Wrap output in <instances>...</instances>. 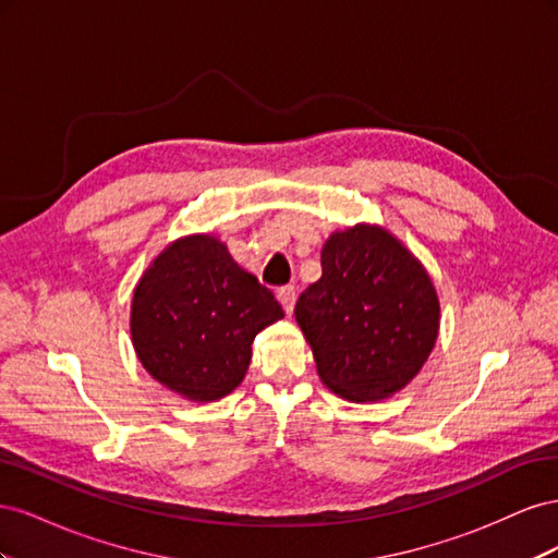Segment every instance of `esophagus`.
Here are the masks:
<instances>
[{
  "mask_svg": "<svg viewBox=\"0 0 558 558\" xmlns=\"http://www.w3.org/2000/svg\"><path fill=\"white\" fill-rule=\"evenodd\" d=\"M277 298L281 302L283 312L291 314L293 307H295V289H293V286H281V289L277 291Z\"/></svg>",
  "mask_w": 558,
  "mask_h": 558,
  "instance_id": "34e87169",
  "label": "esophagus"
}]
</instances>
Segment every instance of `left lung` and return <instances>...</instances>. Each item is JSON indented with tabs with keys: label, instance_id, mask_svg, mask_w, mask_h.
Segmentation results:
<instances>
[{
	"label": "left lung",
	"instance_id": "left-lung-1",
	"mask_svg": "<svg viewBox=\"0 0 558 558\" xmlns=\"http://www.w3.org/2000/svg\"><path fill=\"white\" fill-rule=\"evenodd\" d=\"M320 269L295 305L320 381L356 402L393 396L437 340L440 305L424 265L386 230L356 226L326 242Z\"/></svg>",
	"mask_w": 558,
	"mask_h": 558
}]
</instances>
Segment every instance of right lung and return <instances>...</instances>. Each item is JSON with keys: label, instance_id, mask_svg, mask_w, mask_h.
Returning a JSON list of instances; mask_svg holds the SVG:
<instances>
[{"label": "right lung", "instance_id": "1", "mask_svg": "<svg viewBox=\"0 0 558 558\" xmlns=\"http://www.w3.org/2000/svg\"><path fill=\"white\" fill-rule=\"evenodd\" d=\"M283 318L275 293L211 234L167 246L134 289L130 332L148 375L189 400L228 396L244 379L251 342Z\"/></svg>", "mask_w": 558, "mask_h": 558}]
</instances>
